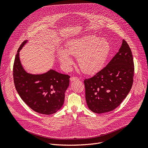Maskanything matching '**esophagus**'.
Listing matches in <instances>:
<instances>
[{
    "instance_id": "34e87169",
    "label": "esophagus",
    "mask_w": 148,
    "mask_h": 148,
    "mask_svg": "<svg viewBox=\"0 0 148 148\" xmlns=\"http://www.w3.org/2000/svg\"><path fill=\"white\" fill-rule=\"evenodd\" d=\"M79 80V78L76 77H72L70 78V81H77Z\"/></svg>"
}]
</instances>
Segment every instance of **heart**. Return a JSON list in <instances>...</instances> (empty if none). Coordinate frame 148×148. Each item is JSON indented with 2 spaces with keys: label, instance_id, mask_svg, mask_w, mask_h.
<instances>
[{
  "label": "heart",
  "instance_id": "heart-1",
  "mask_svg": "<svg viewBox=\"0 0 148 148\" xmlns=\"http://www.w3.org/2000/svg\"><path fill=\"white\" fill-rule=\"evenodd\" d=\"M110 51L107 40L87 35L70 40L66 45V50L60 49L57 56L61 64L66 68L73 63L69 55L77 57L80 70L86 74H94L103 69Z\"/></svg>",
  "mask_w": 148,
  "mask_h": 148
}]
</instances>
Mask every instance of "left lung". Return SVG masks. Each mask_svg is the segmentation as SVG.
Segmentation results:
<instances>
[{"label": "left lung", "mask_w": 148, "mask_h": 148, "mask_svg": "<svg viewBox=\"0 0 148 148\" xmlns=\"http://www.w3.org/2000/svg\"><path fill=\"white\" fill-rule=\"evenodd\" d=\"M134 75L132 51L123 40L119 51L107 66L92 77L84 80L88 108L97 114L115 109L130 92Z\"/></svg>", "instance_id": "1"}]
</instances>
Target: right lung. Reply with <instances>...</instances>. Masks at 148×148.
<instances>
[{
  "label": "right lung",
  "mask_w": 148,
  "mask_h": 148,
  "mask_svg": "<svg viewBox=\"0 0 148 148\" xmlns=\"http://www.w3.org/2000/svg\"><path fill=\"white\" fill-rule=\"evenodd\" d=\"M27 42L25 40L21 45L14 62L13 74L16 91L33 111L45 115L54 114L64 103L70 77L53 69L43 74L27 72L21 63L19 53Z\"/></svg>",
  "instance_id": "1"
}]
</instances>
